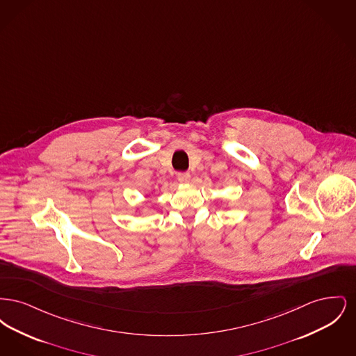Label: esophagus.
Wrapping results in <instances>:
<instances>
[{"instance_id": "esophagus-1", "label": "esophagus", "mask_w": 356, "mask_h": 356, "mask_svg": "<svg viewBox=\"0 0 356 356\" xmlns=\"http://www.w3.org/2000/svg\"><path fill=\"white\" fill-rule=\"evenodd\" d=\"M177 180L181 183V184H186V183H189V180H191V175L189 173H179L177 175Z\"/></svg>"}]
</instances>
